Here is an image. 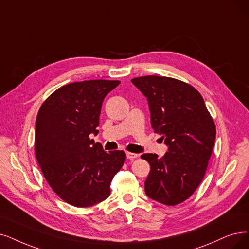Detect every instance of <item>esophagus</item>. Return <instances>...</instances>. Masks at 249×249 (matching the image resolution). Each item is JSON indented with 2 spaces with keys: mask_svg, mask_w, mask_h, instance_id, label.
Returning <instances> with one entry per match:
<instances>
[{
  "mask_svg": "<svg viewBox=\"0 0 249 249\" xmlns=\"http://www.w3.org/2000/svg\"><path fill=\"white\" fill-rule=\"evenodd\" d=\"M138 157V154H136V153H132V152H126V158L127 159H135V158H137Z\"/></svg>",
  "mask_w": 249,
  "mask_h": 249,
  "instance_id": "obj_1",
  "label": "esophagus"
}]
</instances>
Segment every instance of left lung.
<instances>
[{
  "instance_id": "8db88e82",
  "label": "left lung",
  "mask_w": 249,
  "mask_h": 249,
  "mask_svg": "<svg viewBox=\"0 0 249 249\" xmlns=\"http://www.w3.org/2000/svg\"><path fill=\"white\" fill-rule=\"evenodd\" d=\"M132 83L147 98L151 126L168 147L161 158L141 155L150 164L146 195L165 205L178 204L194 193L205 175L214 146V122L191 85L157 75L135 77Z\"/></svg>"
}]
</instances>
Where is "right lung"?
<instances>
[{"label":"right lung","instance_id":"right-lung-1","mask_svg":"<svg viewBox=\"0 0 249 249\" xmlns=\"http://www.w3.org/2000/svg\"><path fill=\"white\" fill-rule=\"evenodd\" d=\"M119 81L92 79L59 88L36 119L35 151L53 191L65 202L89 207L110 195V183L125 160L122 150L106 152L90 135L99 133L106 95Z\"/></svg>","mask_w":249,"mask_h":249}]
</instances>
